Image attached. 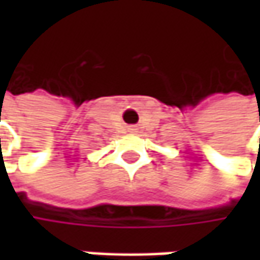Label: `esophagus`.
Returning a JSON list of instances; mask_svg holds the SVG:
<instances>
[{
    "label": "esophagus",
    "mask_w": 260,
    "mask_h": 260,
    "mask_svg": "<svg viewBox=\"0 0 260 260\" xmlns=\"http://www.w3.org/2000/svg\"><path fill=\"white\" fill-rule=\"evenodd\" d=\"M130 130H132V132H135V130H136V128H130Z\"/></svg>",
    "instance_id": "esophagus-1"
}]
</instances>
